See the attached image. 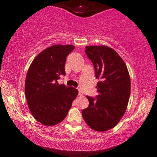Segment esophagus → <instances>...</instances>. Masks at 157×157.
<instances>
[{"label":"esophagus","instance_id":"1","mask_svg":"<svg viewBox=\"0 0 157 157\" xmlns=\"http://www.w3.org/2000/svg\"><path fill=\"white\" fill-rule=\"evenodd\" d=\"M78 95H79V96H82L84 95V94H83V92L80 90H79V94H78Z\"/></svg>","mask_w":157,"mask_h":157}]
</instances>
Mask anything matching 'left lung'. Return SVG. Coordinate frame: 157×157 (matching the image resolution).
Masks as SVG:
<instances>
[{"mask_svg":"<svg viewBox=\"0 0 157 157\" xmlns=\"http://www.w3.org/2000/svg\"><path fill=\"white\" fill-rule=\"evenodd\" d=\"M85 52L94 67L96 98L86 96L89 106L82 117L93 130L106 132L118 124L128 105L131 82L125 62L115 50L106 46H86Z\"/></svg>","mask_w":157,"mask_h":157,"instance_id":"8db88e82","label":"left lung"}]
</instances>
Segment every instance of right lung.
Returning a JSON list of instances; mask_svg holds the SVG:
<instances>
[{
    "instance_id": "1",
    "label": "right lung",
    "mask_w": 157,
    "mask_h": 157,
    "mask_svg": "<svg viewBox=\"0 0 157 157\" xmlns=\"http://www.w3.org/2000/svg\"><path fill=\"white\" fill-rule=\"evenodd\" d=\"M75 46L55 44L40 52L33 60L26 75L25 94L29 110L42 124L52 126L64 119L78 90L57 79L65 75L66 58Z\"/></svg>"
}]
</instances>
